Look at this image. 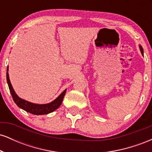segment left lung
<instances>
[{
    "mask_svg": "<svg viewBox=\"0 0 152 152\" xmlns=\"http://www.w3.org/2000/svg\"><path fill=\"white\" fill-rule=\"evenodd\" d=\"M139 48H140L141 52H142V55H143V48H142V46H139Z\"/></svg>",
    "mask_w": 152,
    "mask_h": 152,
    "instance_id": "left-lung-1",
    "label": "left lung"
}]
</instances>
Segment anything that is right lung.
Instances as JSON below:
<instances>
[{
	"mask_svg": "<svg viewBox=\"0 0 152 152\" xmlns=\"http://www.w3.org/2000/svg\"><path fill=\"white\" fill-rule=\"evenodd\" d=\"M8 68L7 69V73H6V78H7V82H8V87H9V89L11 94L12 97H13V101L16 104V105L18 107L21 108L22 109L25 110L27 112L31 113V114H34V115H43V114H48L49 113L53 112V111L56 110L61 105L63 99H64V96H65L66 89L64 90L62 92V94H61V95L58 97H57L53 102L49 103V104H33V103L28 102L27 101L23 100V99L19 98L17 96V94L15 93L14 90H13V87H12L11 83H10V79H9V76H8Z\"/></svg>",
	"mask_w": 152,
	"mask_h": 152,
	"instance_id": "add662e5",
	"label": "right lung"
}]
</instances>
